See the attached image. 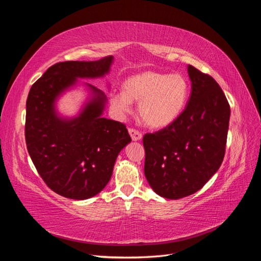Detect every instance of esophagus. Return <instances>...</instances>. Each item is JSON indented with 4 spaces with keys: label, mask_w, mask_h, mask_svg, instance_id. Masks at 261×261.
<instances>
[{
    "label": "esophagus",
    "mask_w": 261,
    "mask_h": 261,
    "mask_svg": "<svg viewBox=\"0 0 261 261\" xmlns=\"http://www.w3.org/2000/svg\"><path fill=\"white\" fill-rule=\"evenodd\" d=\"M128 132H129V135L132 137L133 140H139L141 137H143V135H141V133L139 130H137L136 128H128Z\"/></svg>",
    "instance_id": "obj_1"
}]
</instances>
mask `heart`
Wrapping results in <instances>:
<instances>
[{
    "instance_id": "b5f03b06",
    "label": "heart",
    "mask_w": 261,
    "mask_h": 261,
    "mask_svg": "<svg viewBox=\"0 0 261 261\" xmlns=\"http://www.w3.org/2000/svg\"><path fill=\"white\" fill-rule=\"evenodd\" d=\"M189 96V84L180 74H162L153 70L128 77L123 91H113L110 103L118 114L127 113L132 101H137L141 122L150 128H163L183 111Z\"/></svg>"
}]
</instances>
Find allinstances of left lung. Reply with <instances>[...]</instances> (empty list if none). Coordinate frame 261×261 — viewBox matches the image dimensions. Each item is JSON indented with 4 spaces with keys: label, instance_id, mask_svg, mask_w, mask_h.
I'll list each match as a JSON object with an SVG mask.
<instances>
[{
    "label": "left lung",
    "instance_id": "obj_1",
    "mask_svg": "<svg viewBox=\"0 0 261 261\" xmlns=\"http://www.w3.org/2000/svg\"><path fill=\"white\" fill-rule=\"evenodd\" d=\"M192 93L171 125L143 138L145 175L164 198L193 195L219 170L225 154L231 109L219 84L188 65Z\"/></svg>",
    "mask_w": 261,
    "mask_h": 261
}]
</instances>
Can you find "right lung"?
Segmentation results:
<instances>
[{"mask_svg": "<svg viewBox=\"0 0 261 261\" xmlns=\"http://www.w3.org/2000/svg\"><path fill=\"white\" fill-rule=\"evenodd\" d=\"M113 57L94 62H59L31 86L26 103L25 138L29 155L44 183L70 199H87L109 183L118 152L130 143L125 124L101 117L105 94L89 85L96 98L72 121L54 112V100L77 77L109 72Z\"/></svg>", "mask_w": 261, "mask_h": 261, "instance_id": "right-lung-1", "label": "right lung"}]
</instances>
